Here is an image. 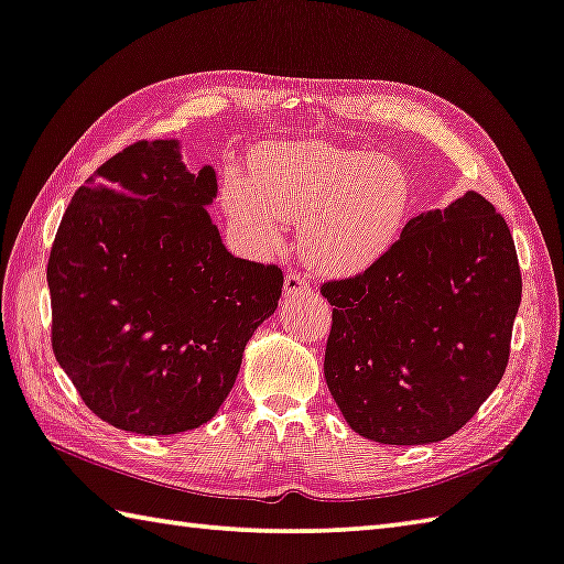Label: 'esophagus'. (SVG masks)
Instances as JSON below:
<instances>
[{"label":"esophagus","instance_id":"34e87169","mask_svg":"<svg viewBox=\"0 0 564 564\" xmlns=\"http://www.w3.org/2000/svg\"><path fill=\"white\" fill-rule=\"evenodd\" d=\"M283 293L285 295H308L311 293V283L303 279L301 273H289L285 275V281H283Z\"/></svg>","mask_w":564,"mask_h":564}]
</instances>
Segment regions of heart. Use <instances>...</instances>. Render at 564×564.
I'll return each instance as SVG.
<instances>
[{"label": "heart", "instance_id": "1", "mask_svg": "<svg viewBox=\"0 0 564 564\" xmlns=\"http://www.w3.org/2000/svg\"><path fill=\"white\" fill-rule=\"evenodd\" d=\"M251 175L227 167L221 204L241 247L275 251L299 224L303 263L330 279L370 271L392 251L412 209V184L377 152L327 142H269L251 152Z\"/></svg>", "mask_w": 564, "mask_h": 564}]
</instances>
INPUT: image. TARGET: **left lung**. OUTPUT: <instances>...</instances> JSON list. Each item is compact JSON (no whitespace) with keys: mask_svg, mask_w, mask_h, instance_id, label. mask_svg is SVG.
Here are the masks:
<instances>
[{"mask_svg":"<svg viewBox=\"0 0 564 564\" xmlns=\"http://www.w3.org/2000/svg\"><path fill=\"white\" fill-rule=\"evenodd\" d=\"M520 293L513 237L478 192L409 219L370 271L325 283V382L352 432L394 446L458 432L506 372Z\"/></svg>","mask_w":564,"mask_h":564,"instance_id":"obj_1","label":"left lung"}]
</instances>
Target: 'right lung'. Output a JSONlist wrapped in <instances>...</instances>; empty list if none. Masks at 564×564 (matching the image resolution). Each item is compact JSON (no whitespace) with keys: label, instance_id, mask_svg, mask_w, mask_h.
Here are the masks:
<instances>
[{"label":"right lung","instance_id":"1","mask_svg":"<svg viewBox=\"0 0 564 564\" xmlns=\"http://www.w3.org/2000/svg\"><path fill=\"white\" fill-rule=\"evenodd\" d=\"M217 172L142 140L80 187L48 256L51 343L90 412L122 432L207 424L279 308V265L237 259L207 207Z\"/></svg>","mask_w":564,"mask_h":564}]
</instances>
